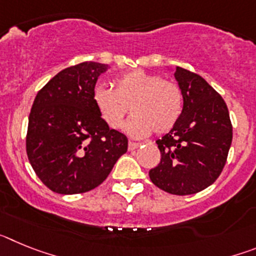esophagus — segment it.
<instances>
[{"label":"esophagus","instance_id":"34e87169","mask_svg":"<svg viewBox=\"0 0 256 256\" xmlns=\"http://www.w3.org/2000/svg\"><path fill=\"white\" fill-rule=\"evenodd\" d=\"M140 146H141V144H138V142L130 141V144H128V148H130V151L136 150V148H138Z\"/></svg>","mask_w":256,"mask_h":256}]
</instances>
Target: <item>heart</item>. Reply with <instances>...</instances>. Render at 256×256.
Returning a JSON list of instances; mask_svg holds the SVG:
<instances>
[{
	"mask_svg": "<svg viewBox=\"0 0 256 256\" xmlns=\"http://www.w3.org/2000/svg\"><path fill=\"white\" fill-rule=\"evenodd\" d=\"M92 101L101 119L112 130H120L130 110L134 116L128 132L134 137L168 133L180 120L183 96L177 83L144 70H132L115 79L114 90L97 86Z\"/></svg>",
	"mask_w": 256,
	"mask_h": 256,
	"instance_id": "b5f03b06",
	"label": "heart"
}]
</instances>
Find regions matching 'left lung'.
Here are the masks:
<instances>
[{"label":"left lung","mask_w":256,"mask_h":256,"mask_svg":"<svg viewBox=\"0 0 256 256\" xmlns=\"http://www.w3.org/2000/svg\"><path fill=\"white\" fill-rule=\"evenodd\" d=\"M183 96L180 120L158 140L162 159L148 172L155 186L172 195H192L216 182L227 162L232 123L224 100L198 74L176 68Z\"/></svg>","instance_id":"obj_1"}]
</instances>
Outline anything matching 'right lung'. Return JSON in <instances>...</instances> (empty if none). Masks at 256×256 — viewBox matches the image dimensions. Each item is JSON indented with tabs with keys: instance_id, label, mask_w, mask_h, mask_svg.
I'll return each mask as SVG.
<instances>
[{
	"instance_id": "add662e5",
	"label": "right lung",
	"mask_w": 256,
	"mask_h": 256,
	"mask_svg": "<svg viewBox=\"0 0 256 256\" xmlns=\"http://www.w3.org/2000/svg\"><path fill=\"white\" fill-rule=\"evenodd\" d=\"M108 68L86 61L61 70L32 105L26 155L37 177L56 194L96 188L128 150L126 136L110 130L92 101L97 79Z\"/></svg>"
}]
</instances>
